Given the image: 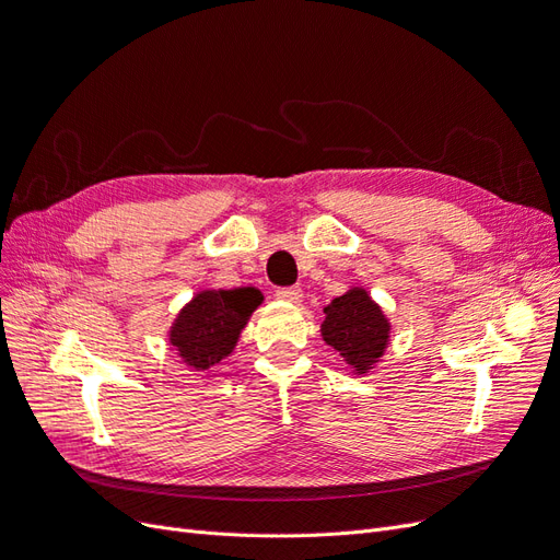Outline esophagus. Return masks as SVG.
<instances>
[{"mask_svg": "<svg viewBox=\"0 0 560 560\" xmlns=\"http://www.w3.org/2000/svg\"><path fill=\"white\" fill-rule=\"evenodd\" d=\"M276 296H278L280 301H287V303H301L303 292H301L299 287H287V289H278Z\"/></svg>", "mask_w": 560, "mask_h": 560, "instance_id": "esophagus-1", "label": "esophagus"}]
</instances>
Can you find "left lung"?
I'll list each match as a JSON object with an SVG mask.
<instances>
[{"label":"left lung","mask_w":560,"mask_h":560,"mask_svg":"<svg viewBox=\"0 0 560 560\" xmlns=\"http://www.w3.org/2000/svg\"><path fill=\"white\" fill-rule=\"evenodd\" d=\"M324 342L338 351L342 363L355 376H365L386 358L393 324L365 287H349L338 299L324 305Z\"/></svg>","instance_id":"1"}]
</instances>
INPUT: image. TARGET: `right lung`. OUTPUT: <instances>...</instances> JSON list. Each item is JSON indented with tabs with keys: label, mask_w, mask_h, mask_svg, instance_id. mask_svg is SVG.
<instances>
[{
	"label": "right lung",
	"mask_w": 560,
	"mask_h": 560,
	"mask_svg": "<svg viewBox=\"0 0 560 560\" xmlns=\"http://www.w3.org/2000/svg\"><path fill=\"white\" fill-rule=\"evenodd\" d=\"M264 303L257 287L199 289L176 312L167 330V345L190 372H211L236 349L243 328Z\"/></svg>",
	"instance_id": "add662e5"
}]
</instances>
